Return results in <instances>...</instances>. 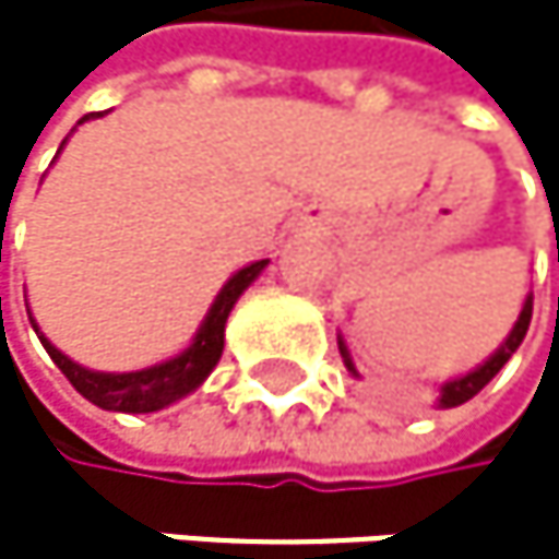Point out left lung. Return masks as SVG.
Here are the masks:
<instances>
[{"instance_id":"1","label":"left lung","mask_w":559,"mask_h":559,"mask_svg":"<svg viewBox=\"0 0 559 559\" xmlns=\"http://www.w3.org/2000/svg\"><path fill=\"white\" fill-rule=\"evenodd\" d=\"M530 318H533V295H526V301H523V311H520V318H516V325H513V332L507 335V342L492 352L479 369H473L469 376H463V379H453V382H445L442 389H439V399H436V405L439 409H453V405H463V402H469L483 385H489V379L497 376L503 365L510 361V355L520 348V342H523V335H526V329H530ZM338 352H342V358H345V369L352 372V376H358L355 372V365H352V355H348V348H345V342L338 338Z\"/></svg>"}]
</instances>
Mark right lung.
I'll use <instances>...</instances> for the list:
<instances>
[{
    "label": "right lung",
    "mask_w": 559,
    "mask_h": 559,
    "mask_svg": "<svg viewBox=\"0 0 559 559\" xmlns=\"http://www.w3.org/2000/svg\"><path fill=\"white\" fill-rule=\"evenodd\" d=\"M90 117L93 114H86L80 123H86ZM264 264L267 261H254V264L241 267L238 274H230L227 285L221 288V295L214 298L207 318L201 321L194 342H190L180 355H174V358H167L160 365H150V369H140V372H93V369H83V365H76L73 358L62 355L52 342L43 338V332L36 329L33 318L29 321H33L39 342L46 345L49 358L59 365V372L73 382V389L83 399H90L93 405H99V409H110V413H157V409H167L170 402L190 395L211 376V369H214L221 352H224L227 314H230L234 301L245 295V288L264 271Z\"/></svg>",
    "instance_id": "right-lung-1"
}]
</instances>
